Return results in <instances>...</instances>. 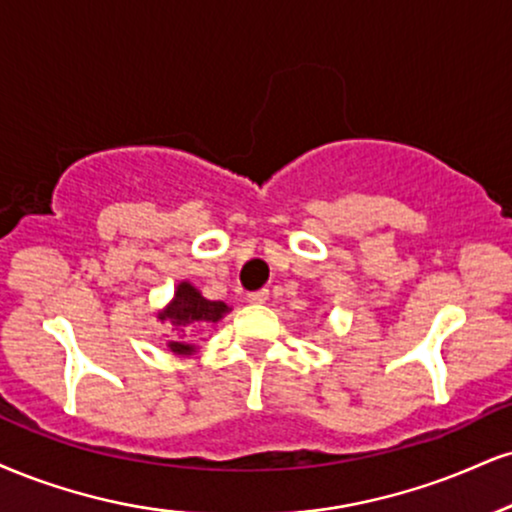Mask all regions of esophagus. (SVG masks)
<instances>
[{
	"mask_svg": "<svg viewBox=\"0 0 512 512\" xmlns=\"http://www.w3.org/2000/svg\"><path fill=\"white\" fill-rule=\"evenodd\" d=\"M267 300H269L267 288H262V291H255V293H248V303L250 305H264Z\"/></svg>",
	"mask_w": 512,
	"mask_h": 512,
	"instance_id": "34e87169",
	"label": "esophagus"
}]
</instances>
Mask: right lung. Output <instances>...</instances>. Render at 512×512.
<instances>
[{"label": "right lung", "mask_w": 512, "mask_h": 512, "mask_svg": "<svg viewBox=\"0 0 512 512\" xmlns=\"http://www.w3.org/2000/svg\"><path fill=\"white\" fill-rule=\"evenodd\" d=\"M231 312V307L221 300H207L190 281H178L174 298L166 303L162 310H157L155 315L159 322H169L176 326L178 331L188 329V326H200V324H217ZM166 348L174 355H195L197 346L186 341H169Z\"/></svg>", "instance_id": "1"}]
</instances>
